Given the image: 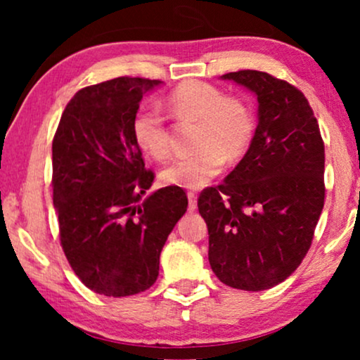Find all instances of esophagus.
Listing matches in <instances>:
<instances>
[{"instance_id":"1","label":"esophagus","mask_w":360,"mask_h":360,"mask_svg":"<svg viewBox=\"0 0 360 360\" xmlns=\"http://www.w3.org/2000/svg\"><path fill=\"white\" fill-rule=\"evenodd\" d=\"M187 197H188V212H193V210L197 209V195L193 192H188Z\"/></svg>"}]
</instances>
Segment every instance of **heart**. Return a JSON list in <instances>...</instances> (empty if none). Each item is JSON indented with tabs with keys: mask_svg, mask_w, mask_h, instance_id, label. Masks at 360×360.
Wrapping results in <instances>:
<instances>
[{
	"mask_svg": "<svg viewBox=\"0 0 360 360\" xmlns=\"http://www.w3.org/2000/svg\"><path fill=\"white\" fill-rule=\"evenodd\" d=\"M176 116L197 121L193 155L179 158L162 172V181L180 188L198 190L222 172L226 160L246 153L255 133L251 109L236 97H226L219 87L200 80H187L168 96ZM134 143L148 156L163 162L170 155V141L162 114L153 105H143L131 122Z\"/></svg>",
	"mask_w": 360,
	"mask_h": 360,
	"instance_id": "1",
	"label": "heart"
}]
</instances>
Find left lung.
Instances as JSON below:
<instances>
[{
	"label": "left lung",
	"instance_id": "obj_1",
	"mask_svg": "<svg viewBox=\"0 0 360 360\" xmlns=\"http://www.w3.org/2000/svg\"><path fill=\"white\" fill-rule=\"evenodd\" d=\"M257 99L249 150L219 187L198 197L209 263L231 288L261 291L295 273L323 209L325 148L307 97L259 70L222 75Z\"/></svg>",
	"mask_w": 360,
	"mask_h": 360
}]
</instances>
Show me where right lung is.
<instances>
[{
  "instance_id": "right-lung-1",
  "label": "right lung",
  "mask_w": 360,
  "mask_h": 360,
  "mask_svg": "<svg viewBox=\"0 0 360 360\" xmlns=\"http://www.w3.org/2000/svg\"><path fill=\"white\" fill-rule=\"evenodd\" d=\"M162 80L117 77L79 91L52 143L53 207L67 261L104 297L141 293L156 281L160 255L181 215L180 187L146 195V170L131 122L143 96Z\"/></svg>"
}]
</instances>
